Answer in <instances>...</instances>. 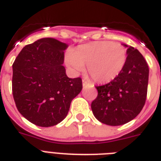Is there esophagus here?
Listing matches in <instances>:
<instances>
[{
    "label": "esophagus",
    "instance_id": "obj_1",
    "mask_svg": "<svg viewBox=\"0 0 161 161\" xmlns=\"http://www.w3.org/2000/svg\"><path fill=\"white\" fill-rule=\"evenodd\" d=\"M88 85H89V83H88L87 81L83 80V88H85V87H87Z\"/></svg>",
    "mask_w": 161,
    "mask_h": 161
}]
</instances>
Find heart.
<instances>
[{"mask_svg":"<svg viewBox=\"0 0 161 161\" xmlns=\"http://www.w3.org/2000/svg\"><path fill=\"white\" fill-rule=\"evenodd\" d=\"M128 51L120 43L109 41L93 42L74 49L66 58V63L74 73L84 70L97 83H109L124 70Z\"/></svg>","mask_w":161,"mask_h":161,"instance_id":"obj_1","label":"heart"}]
</instances>
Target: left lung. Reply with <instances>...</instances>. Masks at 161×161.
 <instances>
[{
	"label": "left lung",
	"mask_w": 161,
	"mask_h": 161,
	"mask_svg": "<svg viewBox=\"0 0 161 161\" xmlns=\"http://www.w3.org/2000/svg\"><path fill=\"white\" fill-rule=\"evenodd\" d=\"M128 47V60L124 70L110 83L97 86L98 96L91 103L98 121L112 126L125 125L142 110L147 96L149 67L133 47Z\"/></svg>",
	"instance_id": "obj_1"
}]
</instances>
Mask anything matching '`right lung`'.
<instances>
[{
    "label": "right lung",
    "mask_w": 161,
    "mask_h": 161,
    "mask_svg": "<svg viewBox=\"0 0 161 161\" xmlns=\"http://www.w3.org/2000/svg\"><path fill=\"white\" fill-rule=\"evenodd\" d=\"M68 44L39 39L22 48L13 63L12 93L24 118L41 127L62 122L71 102L80 93V78H69L63 67Z\"/></svg>",
    "instance_id": "right-lung-1"
}]
</instances>
